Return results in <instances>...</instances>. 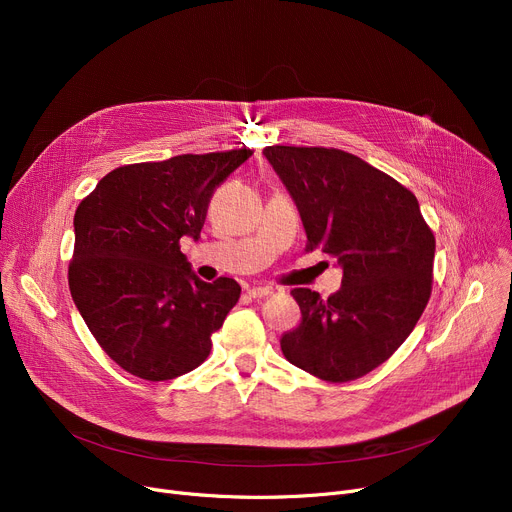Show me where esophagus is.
I'll use <instances>...</instances> for the list:
<instances>
[{
  "label": "esophagus",
  "instance_id": "obj_1",
  "mask_svg": "<svg viewBox=\"0 0 512 512\" xmlns=\"http://www.w3.org/2000/svg\"><path fill=\"white\" fill-rule=\"evenodd\" d=\"M272 294V288H261V286H257V288H249V297L251 299H255V301H259V299H267Z\"/></svg>",
  "mask_w": 512,
  "mask_h": 512
}]
</instances>
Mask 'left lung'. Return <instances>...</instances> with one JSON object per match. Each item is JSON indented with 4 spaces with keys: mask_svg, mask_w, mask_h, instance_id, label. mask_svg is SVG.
<instances>
[{
    "mask_svg": "<svg viewBox=\"0 0 512 512\" xmlns=\"http://www.w3.org/2000/svg\"><path fill=\"white\" fill-rule=\"evenodd\" d=\"M307 232V251L336 257L342 286L321 299L294 288L301 324L284 357L342 384L380 367L407 340L432 294L436 238L417 197L361 157L326 147H265Z\"/></svg>",
    "mask_w": 512,
    "mask_h": 512,
    "instance_id": "left-lung-1",
    "label": "left lung"
}]
</instances>
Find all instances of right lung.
Here are the masks:
<instances>
[{
    "mask_svg": "<svg viewBox=\"0 0 512 512\" xmlns=\"http://www.w3.org/2000/svg\"><path fill=\"white\" fill-rule=\"evenodd\" d=\"M251 155L232 149L122 166L76 207L72 301L124 371L166 382L209 357L240 286L197 278L180 238H199L213 191Z\"/></svg>",
    "mask_w": 512,
    "mask_h": 512,
    "instance_id": "obj_1",
    "label": "right lung"
}]
</instances>
